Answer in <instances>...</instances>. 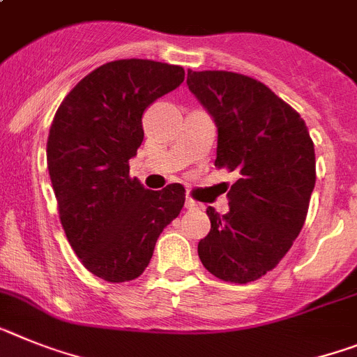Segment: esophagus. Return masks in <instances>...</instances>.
<instances>
[{
    "instance_id": "1",
    "label": "esophagus",
    "mask_w": 357,
    "mask_h": 357,
    "mask_svg": "<svg viewBox=\"0 0 357 357\" xmlns=\"http://www.w3.org/2000/svg\"><path fill=\"white\" fill-rule=\"evenodd\" d=\"M185 209H199L200 204L197 202V200H193L191 197H185V202H184Z\"/></svg>"
}]
</instances>
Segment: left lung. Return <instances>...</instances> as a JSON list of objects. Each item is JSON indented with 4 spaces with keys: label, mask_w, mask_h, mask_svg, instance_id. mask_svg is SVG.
Masks as SVG:
<instances>
[{
    "label": "left lung",
    "mask_w": 357,
    "mask_h": 357,
    "mask_svg": "<svg viewBox=\"0 0 357 357\" xmlns=\"http://www.w3.org/2000/svg\"><path fill=\"white\" fill-rule=\"evenodd\" d=\"M188 86L218 128L215 166L238 173L229 213L208 208L200 261L224 282H255L278 266L305 224L314 142L296 109L249 75L188 70Z\"/></svg>",
    "instance_id": "1"
}]
</instances>
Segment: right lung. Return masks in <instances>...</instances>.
Returning <instances> with one entry per match:
<instances>
[{
	"label": "right lung",
	"mask_w": 357,
	"mask_h": 357,
	"mask_svg": "<svg viewBox=\"0 0 357 357\" xmlns=\"http://www.w3.org/2000/svg\"><path fill=\"white\" fill-rule=\"evenodd\" d=\"M184 75L158 61H112L81 79L54 115L47 164L61 225L83 266L106 282L139 278L184 208V185L149 191L130 176L144 109Z\"/></svg>",
	"instance_id": "right-lung-1"
}]
</instances>
